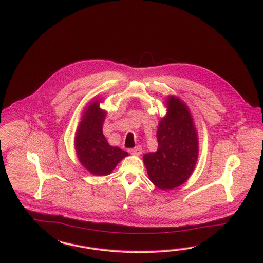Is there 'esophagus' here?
<instances>
[{"label":"esophagus","mask_w":263,"mask_h":263,"mask_svg":"<svg viewBox=\"0 0 263 263\" xmlns=\"http://www.w3.org/2000/svg\"><path fill=\"white\" fill-rule=\"evenodd\" d=\"M129 153H130L132 155H135V156H140V155L142 154V148H141V146L138 145V146H136L135 148L130 149Z\"/></svg>","instance_id":"esophagus-1"}]
</instances>
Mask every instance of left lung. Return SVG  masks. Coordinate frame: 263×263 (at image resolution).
I'll use <instances>...</instances> for the list:
<instances>
[{
  "mask_svg": "<svg viewBox=\"0 0 263 263\" xmlns=\"http://www.w3.org/2000/svg\"><path fill=\"white\" fill-rule=\"evenodd\" d=\"M157 152L145 154V166L153 184L170 190L185 183L195 168L198 141L186 104L176 97L167 101V115L157 130Z\"/></svg>",
  "mask_w": 263,
  "mask_h": 263,
  "instance_id": "obj_1",
  "label": "left lung"
}]
</instances>
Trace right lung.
<instances>
[{
	"label": "right lung",
	"mask_w": 263,
	"mask_h": 263,
	"mask_svg": "<svg viewBox=\"0 0 263 263\" xmlns=\"http://www.w3.org/2000/svg\"><path fill=\"white\" fill-rule=\"evenodd\" d=\"M105 112L100 108V102H93L85 112L77 128L76 150L85 168L98 176L108 175L119 161L127 156L126 151L108 144L102 134Z\"/></svg>",
	"instance_id": "1"
}]
</instances>
